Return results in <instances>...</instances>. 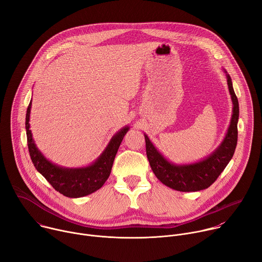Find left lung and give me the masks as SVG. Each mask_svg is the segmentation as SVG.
<instances>
[{"label": "left lung", "mask_w": 262, "mask_h": 262, "mask_svg": "<svg viewBox=\"0 0 262 262\" xmlns=\"http://www.w3.org/2000/svg\"><path fill=\"white\" fill-rule=\"evenodd\" d=\"M224 72L226 73L228 89L233 103V114L225 138L210 156L195 164L175 165L167 161L149 138L144 135L147 159L155 175L165 185L173 190L179 192H197L207 189L226 168L234 155L237 144L239 107L231 78L226 70H224Z\"/></svg>", "instance_id": "left-lung-1"}]
</instances>
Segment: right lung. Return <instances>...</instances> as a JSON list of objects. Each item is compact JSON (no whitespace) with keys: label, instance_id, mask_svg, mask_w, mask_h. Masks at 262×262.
Wrapping results in <instances>:
<instances>
[{"label":"right lung","instance_id":"right-lung-1","mask_svg":"<svg viewBox=\"0 0 262 262\" xmlns=\"http://www.w3.org/2000/svg\"><path fill=\"white\" fill-rule=\"evenodd\" d=\"M30 101L26 114V130L28 148L31 160L36 168L60 194L68 198H80L90 195L99 190L110 176L118 148L128 132L129 127L121 128L100 155V157L90 166L85 168H63L51 163L36 147L30 128Z\"/></svg>","mask_w":262,"mask_h":262}]
</instances>
